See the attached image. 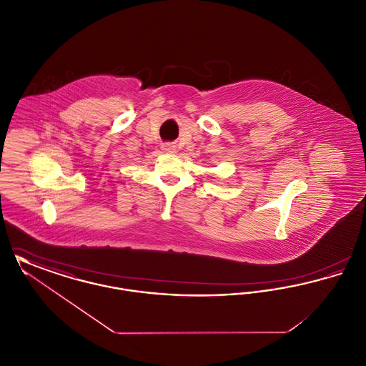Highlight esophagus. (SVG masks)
<instances>
[{
	"label": "esophagus",
	"mask_w": 366,
	"mask_h": 366,
	"mask_svg": "<svg viewBox=\"0 0 366 366\" xmlns=\"http://www.w3.org/2000/svg\"><path fill=\"white\" fill-rule=\"evenodd\" d=\"M162 149H163L164 152H169V154H173V152H175V147L173 144H163Z\"/></svg>",
	"instance_id": "obj_1"
}]
</instances>
